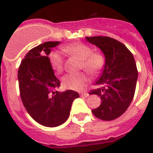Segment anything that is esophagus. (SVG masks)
<instances>
[{
  "mask_svg": "<svg viewBox=\"0 0 153 153\" xmlns=\"http://www.w3.org/2000/svg\"><path fill=\"white\" fill-rule=\"evenodd\" d=\"M81 96H82V97H88V96H89V94L87 93V92H83V93L81 94Z\"/></svg>",
  "mask_w": 153,
  "mask_h": 153,
  "instance_id": "obj_1",
  "label": "esophagus"
}]
</instances>
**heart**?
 Masks as SVG:
<instances>
[{
    "label": "heart",
    "mask_w": 153,
    "mask_h": 153,
    "mask_svg": "<svg viewBox=\"0 0 153 153\" xmlns=\"http://www.w3.org/2000/svg\"><path fill=\"white\" fill-rule=\"evenodd\" d=\"M63 50L81 60V67L91 75H96L103 68L104 58L98 53H92L91 48L84 43L77 42L64 46ZM51 67L57 72L63 71V59L59 53L53 52L49 55ZM65 88L74 91H82L88 83V78L85 74H69L62 79Z\"/></svg>",
    "instance_id": "1"
}]
</instances>
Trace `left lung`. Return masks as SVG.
Instances as JSON below:
<instances>
[{"label": "left lung", "instance_id": "8db88e82", "mask_svg": "<svg viewBox=\"0 0 153 153\" xmlns=\"http://www.w3.org/2000/svg\"><path fill=\"white\" fill-rule=\"evenodd\" d=\"M85 39L99 48L105 58L104 69L95 84L99 88L89 93L101 100L92 113L102 120H113L126 111L133 100L138 78L137 65L130 51L117 39L108 36Z\"/></svg>", "mask_w": 153, "mask_h": 153}]
</instances>
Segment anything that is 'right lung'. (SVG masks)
<instances>
[{"mask_svg": "<svg viewBox=\"0 0 153 153\" xmlns=\"http://www.w3.org/2000/svg\"><path fill=\"white\" fill-rule=\"evenodd\" d=\"M60 42H46L33 48L22 60L18 70L20 97L26 110L37 123L48 127L64 123L78 92L55 89L60 82L54 75L49 59L51 49Z\"/></svg>", "mask_w": 153, "mask_h": 153, "instance_id": "right-lung-1", "label": "right lung"}]
</instances>
